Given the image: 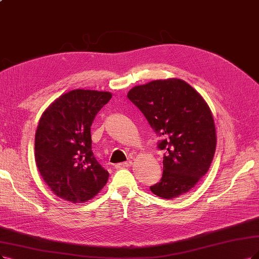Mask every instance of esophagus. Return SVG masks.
<instances>
[{
  "instance_id": "esophagus-1",
  "label": "esophagus",
  "mask_w": 259,
  "mask_h": 259,
  "mask_svg": "<svg viewBox=\"0 0 259 259\" xmlns=\"http://www.w3.org/2000/svg\"><path fill=\"white\" fill-rule=\"evenodd\" d=\"M131 164H132L131 161H127V162H122V163L116 164V165H115V167H116L117 169H119V168H127V167L131 166Z\"/></svg>"
}]
</instances>
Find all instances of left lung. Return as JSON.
<instances>
[{
    "label": "left lung",
    "mask_w": 259,
    "mask_h": 259,
    "mask_svg": "<svg viewBox=\"0 0 259 259\" xmlns=\"http://www.w3.org/2000/svg\"><path fill=\"white\" fill-rule=\"evenodd\" d=\"M128 98L144 114L162 138L163 174L151 192L171 199L194 188L211 164L217 135L208 104L191 85L180 79L151 81L135 86Z\"/></svg>",
    "instance_id": "obj_1"
}]
</instances>
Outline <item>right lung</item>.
Segmentation results:
<instances>
[{
	"label": "right lung",
	"mask_w": 259,
	"mask_h": 259,
	"mask_svg": "<svg viewBox=\"0 0 259 259\" xmlns=\"http://www.w3.org/2000/svg\"><path fill=\"white\" fill-rule=\"evenodd\" d=\"M111 98L109 92L74 90L42 113L35 135V161L56 196L74 204L88 202L107 184L108 170L92 151L91 126Z\"/></svg>",
	"instance_id": "1"
}]
</instances>
